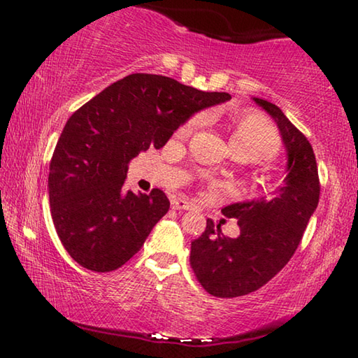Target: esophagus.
Wrapping results in <instances>:
<instances>
[{"label": "esophagus", "instance_id": "1", "mask_svg": "<svg viewBox=\"0 0 358 358\" xmlns=\"http://www.w3.org/2000/svg\"><path fill=\"white\" fill-rule=\"evenodd\" d=\"M172 208L173 210H191L192 205H191V202H187L186 199L177 197L172 201Z\"/></svg>", "mask_w": 358, "mask_h": 358}]
</instances>
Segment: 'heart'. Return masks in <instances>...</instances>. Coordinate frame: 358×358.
<instances>
[{
	"instance_id": "obj_1",
	"label": "heart",
	"mask_w": 358,
	"mask_h": 358,
	"mask_svg": "<svg viewBox=\"0 0 358 358\" xmlns=\"http://www.w3.org/2000/svg\"><path fill=\"white\" fill-rule=\"evenodd\" d=\"M201 124V117H194L178 129V137L191 136ZM230 150L243 161H266L280 151V136L270 120L262 113H246L232 124L229 136Z\"/></svg>"
}]
</instances>
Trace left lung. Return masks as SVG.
I'll use <instances>...</instances> for the list:
<instances>
[{"label": "left lung", "mask_w": 358, "mask_h": 358, "mask_svg": "<svg viewBox=\"0 0 358 358\" xmlns=\"http://www.w3.org/2000/svg\"><path fill=\"white\" fill-rule=\"evenodd\" d=\"M254 101L271 115L287 150V175L268 197L232 203L222 215L238 221L240 235L226 237L207 220V229L191 243V268L213 296L254 292L284 268L299 248L310 217L317 208L320 183L311 143L278 106Z\"/></svg>", "instance_id": "8db88e82"}]
</instances>
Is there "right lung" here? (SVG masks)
<instances>
[{"instance_id": "add662e5", "label": "right lung", "mask_w": 358, "mask_h": 358, "mask_svg": "<svg viewBox=\"0 0 358 358\" xmlns=\"http://www.w3.org/2000/svg\"><path fill=\"white\" fill-rule=\"evenodd\" d=\"M230 99L171 77L131 74L71 115L48 173L52 220L64 250L83 268L113 271L141 251L171 202L161 189H124L128 162L164 147L180 124Z\"/></svg>"}]
</instances>
